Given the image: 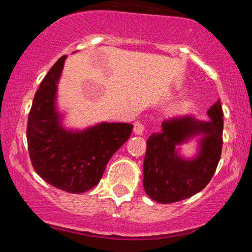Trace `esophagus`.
I'll return each mask as SVG.
<instances>
[{
  "label": "esophagus",
  "instance_id": "obj_1",
  "mask_svg": "<svg viewBox=\"0 0 252 252\" xmlns=\"http://www.w3.org/2000/svg\"><path fill=\"white\" fill-rule=\"evenodd\" d=\"M144 130H146V128H144L143 123H141V122L134 123V132L136 135H142L144 132Z\"/></svg>",
  "mask_w": 252,
  "mask_h": 252
}]
</instances>
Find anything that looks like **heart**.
I'll return each instance as SVG.
<instances>
[{
	"instance_id": "obj_1",
	"label": "heart",
	"mask_w": 252,
	"mask_h": 252,
	"mask_svg": "<svg viewBox=\"0 0 252 252\" xmlns=\"http://www.w3.org/2000/svg\"><path fill=\"white\" fill-rule=\"evenodd\" d=\"M190 106H192V100H190V99H184V100H181V102L179 103L178 105H176L174 111H175V114H182V112L187 111V110H189Z\"/></svg>"
}]
</instances>
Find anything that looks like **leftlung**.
<instances>
[{"label":"left lung","mask_w":252,"mask_h":252,"mask_svg":"<svg viewBox=\"0 0 252 252\" xmlns=\"http://www.w3.org/2000/svg\"><path fill=\"white\" fill-rule=\"evenodd\" d=\"M210 121L184 116L164 121L160 132L147 140L143 162V187L153 200L170 204L196 194L206 187L220 160L222 147V109L217 100L207 111ZM199 136L194 158L185 159L176 149Z\"/></svg>","instance_id":"8db88e82"}]
</instances>
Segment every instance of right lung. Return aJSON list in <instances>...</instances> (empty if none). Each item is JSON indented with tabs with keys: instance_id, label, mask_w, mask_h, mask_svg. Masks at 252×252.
Masks as SVG:
<instances>
[{
	"instance_id": "obj_1",
	"label": "right lung",
	"mask_w": 252,
	"mask_h": 252,
	"mask_svg": "<svg viewBox=\"0 0 252 252\" xmlns=\"http://www.w3.org/2000/svg\"><path fill=\"white\" fill-rule=\"evenodd\" d=\"M66 56L43 78L28 115L27 142L35 172L68 193H84L102 179L111 156L128 141L132 124L102 122L83 130L63 126L57 91Z\"/></svg>"
}]
</instances>
